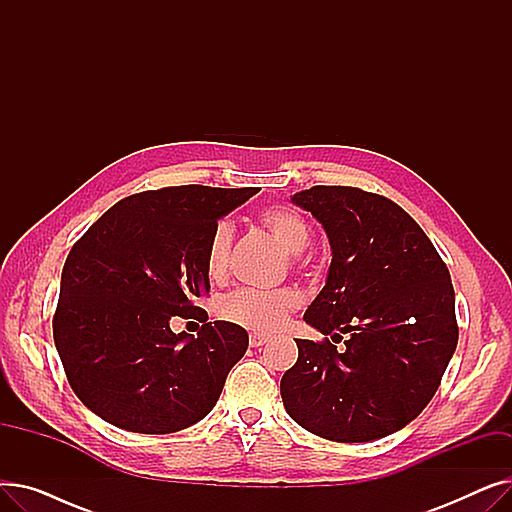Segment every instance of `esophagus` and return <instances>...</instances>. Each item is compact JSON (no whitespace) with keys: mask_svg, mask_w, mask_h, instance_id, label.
<instances>
[{"mask_svg":"<svg viewBox=\"0 0 512 512\" xmlns=\"http://www.w3.org/2000/svg\"><path fill=\"white\" fill-rule=\"evenodd\" d=\"M267 342H270V338L263 336V334H251V338H249V344H251L253 348H259V346H263V344H267Z\"/></svg>","mask_w":512,"mask_h":512,"instance_id":"1","label":"esophagus"}]
</instances>
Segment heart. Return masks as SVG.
Here are the masks:
<instances>
[{"mask_svg": "<svg viewBox=\"0 0 512 512\" xmlns=\"http://www.w3.org/2000/svg\"><path fill=\"white\" fill-rule=\"evenodd\" d=\"M259 224L270 232L286 253L297 255L309 242V226L303 215L284 205L265 207L257 213ZM232 249V226L228 222L215 224L205 249V272L211 280L220 282L228 274ZM299 307V294L288 288L280 290H236L220 303V317L259 334H272L284 326L288 315Z\"/></svg>", "mask_w": 512, "mask_h": 512, "instance_id": "b5f03b06", "label": "heart"}]
</instances>
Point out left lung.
<instances>
[{
    "mask_svg": "<svg viewBox=\"0 0 512 512\" xmlns=\"http://www.w3.org/2000/svg\"><path fill=\"white\" fill-rule=\"evenodd\" d=\"M324 226L332 263L305 311L342 352L297 340L280 382L286 413L334 442H369L411 423L434 398L459 342L454 288L432 240L394 201L355 186H311L292 197Z\"/></svg>",
    "mask_w": 512,
    "mask_h": 512,
    "instance_id": "obj_1",
    "label": "left lung"
}]
</instances>
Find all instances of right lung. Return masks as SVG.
Segmentation results:
<instances>
[{
  "label": "right lung",
  "instance_id": "1",
  "mask_svg": "<svg viewBox=\"0 0 512 512\" xmlns=\"http://www.w3.org/2000/svg\"><path fill=\"white\" fill-rule=\"evenodd\" d=\"M259 188L166 186L107 209L68 253L53 340L74 394L103 421L137 434H172L218 402L249 336L213 321L207 240L222 215ZM174 316H195L197 337L174 335Z\"/></svg>",
  "mask_w": 512,
  "mask_h": 512
}]
</instances>
